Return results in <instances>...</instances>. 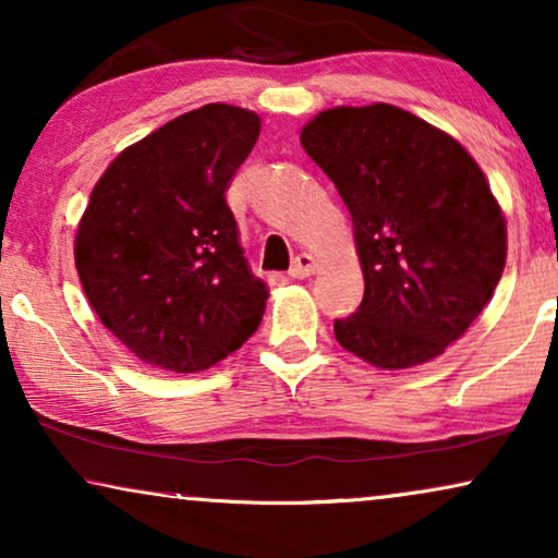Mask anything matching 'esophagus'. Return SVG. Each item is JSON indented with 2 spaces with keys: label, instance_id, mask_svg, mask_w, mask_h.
I'll list each match as a JSON object with an SVG mask.
<instances>
[{
  "label": "esophagus",
  "instance_id": "1",
  "mask_svg": "<svg viewBox=\"0 0 558 558\" xmlns=\"http://www.w3.org/2000/svg\"><path fill=\"white\" fill-rule=\"evenodd\" d=\"M317 269V258L310 254H300L292 262V269H289V277L292 279H307Z\"/></svg>",
  "mask_w": 558,
  "mask_h": 558
}]
</instances>
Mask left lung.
Returning <instances> with one entry per match:
<instances>
[{
  "instance_id": "1",
  "label": "left lung",
  "mask_w": 558,
  "mask_h": 558,
  "mask_svg": "<svg viewBox=\"0 0 558 558\" xmlns=\"http://www.w3.org/2000/svg\"><path fill=\"white\" fill-rule=\"evenodd\" d=\"M300 142L348 205L365 279L361 307L335 319V338L386 371L445 353L506 269V216L480 165L391 104L319 111Z\"/></svg>"
}]
</instances>
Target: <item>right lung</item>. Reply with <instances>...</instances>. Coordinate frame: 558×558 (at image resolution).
<instances>
[{"label": "right lung", "instance_id": "add662e5", "mask_svg": "<svg viewBox=\"0 0 558 558\" xmlns=\"http://www.w3.org/2000/svg\"><path fill=\"white\" fill-rule=\"evenodd\" d=\"M258 132L254 111L201 106L126 147L94 185L75 269L106 330L155 368H210L262 323L269 289L226 203Z\"/></svg>", "mask_w": 558, "mask_h": 558}]
</instances>
